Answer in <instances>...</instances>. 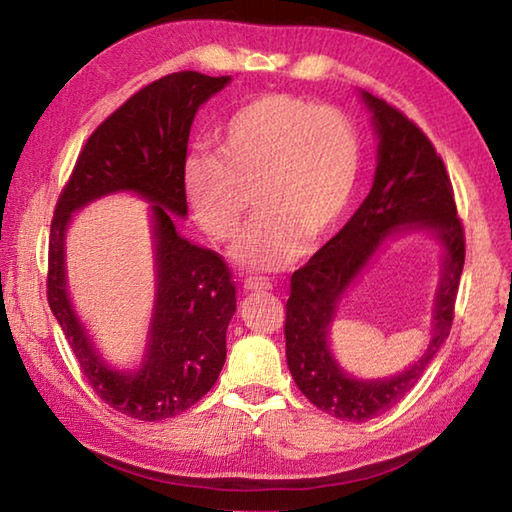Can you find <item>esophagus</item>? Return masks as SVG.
<instances>
[{
    "label": "esophagus",
    "mask_w": 512,
    "mask_h": 512,
    "mask_svg": "<svg viewBox=\"0 0 512 512\" xmlns=\"http://www.w3.org/2000/svg\"><path fill=\"white\" fill-rule=\"evenodd\" d=\"M243 287H245V291H269L271 287V282L267 280V278H258V276H249V278H245V282H243Z\"/></svg>",
    "instance_id": "34e87169"
}]
</instances>
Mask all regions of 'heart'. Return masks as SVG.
<instances>
[{
  "mask_svg": "<svg viewBox=\"0 0 512 512\" xmlns=\"http://www.w3.org/2000/svg\"><path fill=\"white\" fill-rule=\"evenodd\" d=\"M219 157L192 153L181 188L192 217L214 241L241 234L254 192L258 219L234 258L274 271L309 243L331 236L348 214L361 175V144L333 107L289 94H265L238 107L217 135Z\"/></svg>",
  "mask_w": 512,
  "mask_h": 512,
  "instance_id": "1",
  "label": "heart"
}]
</instances>
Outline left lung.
I'll return each instance as SVG.
<instances>
[{"mask_svg": "<svg viewBox=\"0 0 512 512\" xmlns=\"http://www.w3.org/2000/svg\"><path fill=\"white\" fill-rule=\"evenodd\" d=\"M379 138L374 184L350 221L293 271L287 300V363L300 392L322 412L363 423L410 392L449 337L464 267V227L451 179L434 144L403 111L361 92ZM410 229L434 231L443 245V274L435 305V337L412 369L390 380L346 375L327 348L338 300L385 237Z\"/></svg>", "mask_w": 512, "mask_h": 512, "instance_id": "left-lung-1", "label": "left lung"}]
</instances>
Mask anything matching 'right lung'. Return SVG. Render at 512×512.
I'll use <instances>...</instances> for the list:
<instances>
[{
    "instance_id": "1",
    "label": "right lung",
    "mask_w": 512,
    "mask_h": 512,
    "mask_svg": "<svg viewBox=\"0 0 512 512\" xmlns=\"http://www.w3.org/2000/svg\"><path fill=\"white\" fill-rule=\"evenodd\" d=\"M230 81V76L175 72L133 94L89 135L54 208L50 309L100 399L149 423L195 405L217 383L225 363V333L236 311L232 271L217 252L181 236L175 217L188 214L181 168L192 120ZM113 191H135L154 203L156 306L150 346L135 373L113 371L97 355L66 293L64 232L71 214Z\"/></svg>"
}]
</instances>
